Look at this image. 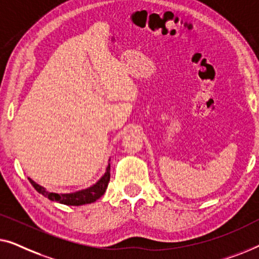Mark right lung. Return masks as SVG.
I'll use <instances>...</instances> for the list:
<instances>
[{
	"mask_svg": "<svg viewBox=\"0 0 259 259\" xmlns=\"http://www.w3.org/2000/svg\"><path fill=\"white\" fill-rule=\"evenodd\" d=\"M32 187L35 188V190L39 192V194L45 196L50 201L58 202L61 204H65V205H83V204H90L96 202L102 195L104 194L107 190L109 181H110V164L108 165L107 171L103 175V177L97 182L96 184H94L93 187H90L85 190L76 191L72 194H55V192H48L45 188L35 183L31 178H28Z\"/></svg>",
	"mask_w": 259,
	"mask_h": 259,
	"instance_id": "add662e5",
	"label": "right lung"
}]
</instances>
